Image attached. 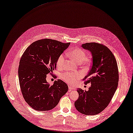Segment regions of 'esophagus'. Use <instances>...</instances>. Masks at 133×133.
Returning a JSON list of instances; mask_svg holds the SVG:
<instances>
[{
    "instance_id": "esophagus-1",
    "label": "esophagus",
    "mask_w": 133,
    "mask_h": 133,
    "mask_svg": "<svg viewBox=\"0 0 133 133\" xmlns=\"http://www.w3.org/2000/svg\"><path fill=\"white\" fill-rule=\"evenodd\" d=\"M73 90H75V89L73 88V87H71V86H69V91H72Z\"/></svg>"
}]
</instances>
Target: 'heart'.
<instances>
[{"label": "heart", "instance_id": "heart-1", "mask_svg": "<svg viewBox=\"0 0 133 133\" xmlns=\"http://www.w3.org/2000/svg\"><path fill=\"white\" fill-rule=\"evenodd\" d=\"M69 56L76 63L81 64L83 66L87 67L90 64V60L86 58L87 55L85 51L80 48H75L69 53ZM64 62V56L63 54L60 55L57 60V66L61 68L63 66ZM82 75L80 73L65 72L61 75L62 78L67 83L73 85L77 80L80 79Z\"/></svg>", "mask_w": 133, "mask_h": 133}]
</instances>
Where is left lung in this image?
I'll return each instance as SVG.
<instances>
[{
  "mask_svg": "<svg viewBox=\"0 0 133 133\" xmlns=\"http://www.w3.org/2000/svg\"><path fill=\"white\" fill-rule=\"evenodd\" d=\"M92 55V64L85 77L86 85L91 83L88 91L77 89L79 98L75 102L76 109L85 115H95L109 104L117 89L119 72L116 58L105 45L95 42L82 45Z\"/></svg>",
  "mask_w": 133,
  "mask_h": 133,
  "instance_id": "left-lung-1",
  "label": "left lung"
}]
</instances>
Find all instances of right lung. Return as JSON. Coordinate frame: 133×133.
I'll list each match as a JSON object with an SVG mask.
<instances>
[{
  "mask_svg": "<svg viewBox=\"0 0 133 133\" xmlns=\"http://www.w3.org/2000/svg\"><path fill=\"white\" fill-rule=\"evenodd\" d=\"M70 44L57 40L43 39L27 47L19 61L18 74L21 91L27 104L38 111L55 108L68 90L60 79L50 86L46 75L56 69L57 60Z\"/></svg>",
  "mask_w": 133,
  "mask_h": 133,
  "instance_id": "obj_1",
  "label": "right lung"
}]
</instances>
